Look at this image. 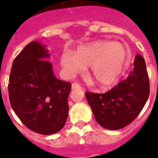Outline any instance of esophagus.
<instances>
[{"mask_svg": "<svg viewBox=\"0 0 158 158\" xmlns=\"http://www.w3.org/2000/svg\"><path fill=\"white\" fill-rule=\"evenodd\" d=\"M81 88H82L81 85L79 84H78V83H73V84H72V89H81Z\"/></svg>", "mask_w": 158, "mask_h": 158, "instance_id": "esophagus-1", "label": "esophagus"}]
</instances>
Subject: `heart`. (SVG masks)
<instances>
[{"instance_id": "1", "label": "heart", "mask_w": 158, "mask_h": 158, "mask_svg": "<svg viewBox=\"0 0 158 158\" xmlns=\"http://www.w3.org/2000/svg\"><path fill=\"white\" fill-rule=\"evenodd\" d=\"M128 54L119 43L97 41L85 45L73 54L61 56V63L67 72L75 74L89 66V75L96 85L106 87L115 84L125 69Z\"/></svg>"}]
</instances>
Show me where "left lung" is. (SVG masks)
<instances>
[{
	"label": "left lung",
	"mask_w": 158,
	"mask_h": 158,
	"mask_svg": "<svg viewBox=\"0 0 158 158\" xmlns=\"http://www.w3.org/2000/svg\"><path fill=\"white\" fill-rule=\"evenodd\" d=\"M134 66L126 79L107 92H85L96 122L105 129L116 130L129 125L141 112L149 97V78L142 56H135Z\"/></svg>",
	"instance_id": "8db88e82"
}]
</instances>
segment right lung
Returning a JSON list of instances; mask_svg holds the SVG:
<instances>
[{
  "mask_svg": "<svg viewBox=\"0 0 158 158\" xmlns=\"http://www.w3.org/2000/svg\"><path fill=\"white\" fill-rule=\"evenodd\" d=\"M45 45L30 42L16 56L9 77V100L21 122L34 132L52 135L69 115L71 84L56 79Z\"/></svg>",
  "mask_w": 158,
  "mask_h": 158,
  "instance_id": "obj_1",
  "label": "right lung"
}]
</instances>
